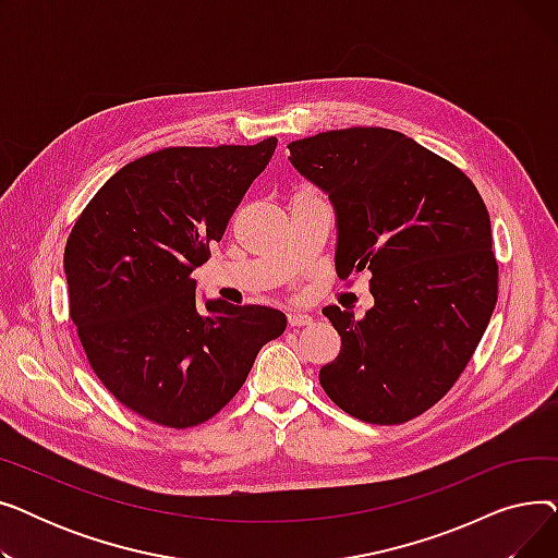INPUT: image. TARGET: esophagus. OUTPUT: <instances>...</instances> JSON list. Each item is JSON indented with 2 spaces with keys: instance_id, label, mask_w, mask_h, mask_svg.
Listing matches in <instances>:
<instances>
[{
  "instance_id": "esophagus-1",
  "label": "esophagus",
  "mask_w": 558,
  "mask_h": 558,
  "mask_svg": "<svg viewBox=\"0 0 558 558\" xmlns=\"http://www.w3.org/2000/svg\"><path fill=\"white\" fill-rule=\"evenodd\" d=\"M287 320H289L291 328H301V326H310L312 324V316L303 314V312H289Z\"/></svg>"
}]
</instances>
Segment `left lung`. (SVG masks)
<instances>
[{
  "label": "left lung",
  "mask_w": 558,
  "mask_h": 558,
  "mask_svg": "<svg viewBox=\"0 0 558 558\" xmlns=\"http://www.w3.org/2000/svg\"><path fill=\"white\" fill-rule=\"evenodd\" d=\"M335 208L341 278L371 271L364 318L328 305L341 353L318 383L345 414L398 425L441 400L471 362L497 301L490 219L468 175L389 129L287 144Z\"/></svg>",
  "instance_id": "8db88e82"
}]
</instances>
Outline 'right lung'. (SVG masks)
I'll list each match as a JSON object with an SVG mask.
<instances>
[{
  "instance_id": "1",
  "label": "right lung",
  "mask_w": 558,
  "mask_h": 558,
  "mask_svg": "<svg viewBox=\"0 0 558 558\" xmlns=\"http://www.w3.org/2000/svg\"><path fill=\"white\" fill-rule=\"evenodd\" d=\"M276 144L142 156L110 175L72 228L63 264L87 362L146 421L183 429L213 418L259 348L287 328L271 307L221 299L198 307L192 278Z\"/></svg>"
}]
</instances>
